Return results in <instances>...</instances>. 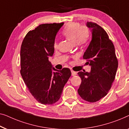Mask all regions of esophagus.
<instances>
[{
  "mask_svg": "<svg viewBox=\"0 0 129 129\" xmlns=\"http://www.w3.org/2000/svg\"><path fill=\"white\" fill-rule=\"evenodd\" d=\"M71 72H72V75L73 76H76V74H77V73H76V72H74V71H73V70H72V71H71Z\"/></svg>",
  "mask_w": 129,
  "mask_h": 129,
  "instance_id": "obj_1",
  "label": "esophagus"
}]
</instances>
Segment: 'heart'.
<instances>
[{
	"mask_svg": "<svg viewBox=\"0 0 129 129\" xmlns=\"http://www.w3.org/2000/svg\"><path fill=\"white\" fill-rule=\"evenodd\" d=\"M63 35L70 41L78 46H84L89 38V30L87 26H81L79 23H70L63 31ZM54 48H57L56 41L54 42Z\"/></svg>",
	"mask_w": 129,
	"mask_h": 129,
	"instance_id": "obj_1",
	"label": "heart"
}]
</instances>
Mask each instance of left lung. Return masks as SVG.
Returning <instances> with one entry per match:
<instances>
[{
    "label": "left lung",
    "instance_id": "obj_1",
    "mask_svg": "<svg viewBox=\"0 0 129 129\" xmlns=\"http://www.w3.org/2000/svg\"><path fill=\"white\" fill-rule=\"evenodd\" d=\"M92 29V40L84 52L83 59L91 66L89 73L80 72L81 83L78 93L83 100L95 102L107 95L111 89L118 66L113 42L107 33L98 24L87 22Z\"/></svg>",
    "mask_w": 129,
    "mask_h": 129
}]
</instances>
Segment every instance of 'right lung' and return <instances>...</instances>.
Returning <instances> with one entry per match:
<instances>
[{
    "instance_id": "obj_1",
    "label": "right lung",
    "mask_w": 129,
    "mask_h": 129,
    "mask_svg": "<svg viewBox=\"0 0 129 129\" xmlns=\"http://www.w3.org/2000/svg\"><path fill=\"white\" fill-rule=\"evenodd\" d=\"M63 24H41L26 34L21 46L20 73L29 92L44 105H52L60 99L72 75L69 68L52 69L49 61L54 53L56 35Z\"/></svg>"
}]
</instances>
